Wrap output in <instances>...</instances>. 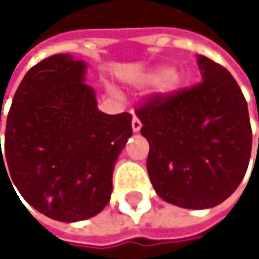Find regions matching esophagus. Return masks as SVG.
Returning a JSON list of instances; mask_svg holds the SVG:
<instances>
[{
    "instance_id": "34e87169",
    "label": "esophagus",
    "mask_w": 259,
    "mask_h": 259,
    "mask_svg": "<svg viewBox=\"0 0 259 259\" xmlns=\"http://www.w3.org/2000/svg\"><path fill=\"white\" fill-rule=\"evenodd\" d=\"M141 127H142V124H141L139 118H138L136 115H133V117H132V129H133V132H139Z\"/></svg>"
}]
</instances>
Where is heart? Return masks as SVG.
<instances>
[{
	"mask_svg": "<svg viewBox=\"0 0 259 259\" xmlns=\"http://www.w3.org/2000/svg\"><path fill=\"white\" fill-rule=\"evenodd\" d=\"M139 80L142 83H151V82H157V90L162 94H174L180 90L184 85V78L177 72H171L168 67H157L153 69L150 72H147L145 75H142Z\"/></svg>",
	"mask_w": 259,
	"mask_h": 259,
	"instance_id": "obj_1",
	"label": "heart"
}]
</instances>
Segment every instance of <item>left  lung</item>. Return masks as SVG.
<instances>
[{
	"label": "left lung",
	"mask_w": 259,
	"mask_h": 259,
	"mask_svg": "<svg viewBox=\"0 0 259 259\" xmlns=\"http://www.w3.org/2000/svg\"><path fill=\"white\" fill-rule=\"evenodd\" d=\"M198 67L199 83L153 96L136 109L150 144L147 171L156 193L192 210L216 207L231 196L252 151L247 103L238 83L204 55Z\"/></svg>",
	"instance_id": "obj_1"
}]
</instances>
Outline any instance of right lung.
I'll use <instances>...</instances> for the list:
<instances>
[{
    "label": "right lung",
    "mask_w": 259,
    "mask_h": 259,
    "mask_svg": "<svg viewBox=\"0 0 259 259\" xmlns=\"http://www.w3.org/2000/svg\"><path fill=\"white\" fill-rule=\"evenodd\" d=\"M85 69L66 54L31 67L7 115L4 153L0 145V169L31 207L60 222L106 207L115 160L132 136L130 114L97 109Z\"/></svg>",
    "instance_id": "add662e5"
}]
</instances>
